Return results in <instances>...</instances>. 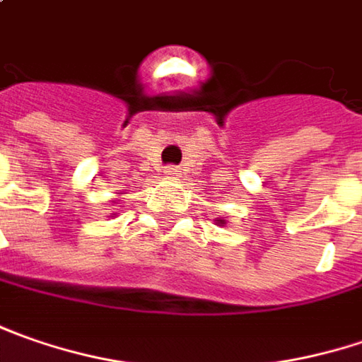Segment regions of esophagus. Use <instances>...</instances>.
<instances>
[{
    "label": "esophagus",
    "instance_id": "esophagus-1",
    "mask_svg": "<svg viewBox=\"0 0 362 362\" xmlns=\"http://www.w3.org/2000/svg\"><path fill=\"white\" fill-rule=\"evenodd\" d=\"M165 176H170V178H178L180 176V168L178 165H165Z\"/></svg>",
    "mask_w": 362,
    "mask_h": 362
}]
</instances>
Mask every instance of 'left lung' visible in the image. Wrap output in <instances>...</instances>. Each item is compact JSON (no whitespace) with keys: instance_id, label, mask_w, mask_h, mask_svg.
Returning <instances> with one entry per match:
<instances>
[{"instance_id":"obj_1","label":"left lung","mask_w":362,"mask_h":362,"mask_svg":"<svg viewBox=\"0 0 362 362\" xmlns=\"http://www.w3.org/2000/svg\"><path fill=\"white\" fill-rule=\"evenodd\" d=\"M218 225H225V221H218Z\"/></svg>"}]
</instances>
